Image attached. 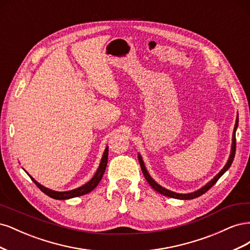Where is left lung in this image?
Returning a JSON list of instances; mask_svg holds the SVG:
<instances>
[{
    "label": "left lung",
    "instance_id": "obj_1",
    "mask_svg": "<svg viewBox=\"0 0 250 250\" xmlns=\"http://www.w3.org/2000/svg\"><path fill=\"white\" fill-rule=\"evenodd\" d=\"M238 124H239V118L237 117V119H236V124H234L233 132H232L231 151H230V155H229V157L228 163H226V165L224 166L223 169H222L220 172H219L213 179H211L210 181H208V183L206 186L202 187L201 188H199V190L195 191V192H193V193H188V194H179V193L172 192V191H170V190H167V188H163L162 186H160L157 183H155V181L152 179V177H151V176L149 175L148 171L146 170L145 164H144V162H143V158H142L141 154L139 153V155H138V157H139V163H140V165H141L142 172H143V174H144V176H145L146 180L148 181V184H149L151 187H152L156 192H158V193L162 194V195L168 196V197H171V198L183 199V200H188V199L197 198V197H199V196H201L202 194L208 192V191L209 190V188L217 183L218 179L220 178V177L223 175V174L229 169V167H230L231 164H232V161H233V158H234V154H236V130H237V128H238Z\"/></svg>",
    "mask_w": 250,
    "mask_h": 250
}]
</instances>
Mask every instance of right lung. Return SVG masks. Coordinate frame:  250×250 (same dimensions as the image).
<instances>
[{
  "mask_svg": "<svg viewBox=\"0 0 250 250\" xmlns=\"http://www.w3.org/2000/svg\"><path fill=\"white\" fill-rule=\"evenodd\" d=\"M107 158H108V147L105 148L103 156L101 158V163L99 165V168H98V170L95 173V175L93 176V178L90 179L88 183H86L85 185H83L80 188H74V190H71V191L57 192V191L50 190V188L42 186L40 183H37V181L33 177H31L30 175L29 176H30V178L33 180V183L40 188V190L42 192H43L46 195H48L49 197L54 198V199H58V200L70 199V198H74V197H78V196L85 195V194L89 193L90 191L94 190V188L98 186V184L100 183V180L102 179V176H103L105 169H106V166H107Z\"/></svg>",
  "mask_w": 250,
  "mask_h": 250,
  "instance_id": "obj_1",
  "label": "right lung"
}]
</instances>
